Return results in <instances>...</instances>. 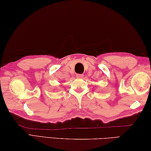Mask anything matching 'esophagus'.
Segmentation results:
<instances>
[{
    "label": "esophagus",
    "mask_w": 151,
    "mask_h": 151,
    "mask_svg": "<svg viewBox=\"0 0 151 151\" xmlns=\"http://www.w3.org/2000/svg\"><path fill=\"white\" fill-rule=\"evenodd\" d=\"M83 74H77V75H76V78H83Z\"/></svg>",
    "instance_id": "obj_1"
}]
</instances>
